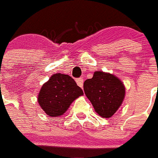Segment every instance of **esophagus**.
Here are the masks:
<instances>
[{"label":"esophagus","mask_w":158,"mask_h":158,"mask_svg":"<svg viewBox=\"0 0 158 158\" xmlns=\"http://www.w3.org/2000/svg\"><path fill=\"white\" fill-rule=\"evenodd\" d=\"M76 81H77V83L78 86L82 88V86H83V78L82 77L77 78V79L76 80Z\"/></svg>","instance_id":"esophagus-1"}]
</instances>
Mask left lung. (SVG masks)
<instances>
[{
    "instance_id": "1",
    "label": "left lung",
    "mask_w": 158,
    "mask_h": 158,
    "mask_svg": "<svg viewBox=\"0 0 158 158\" xmlns=\"http://www.w3.org/2000/svg\"><path fill=\"white\" fill-rule=\"evenodd\" d=\"M84 92L95 111L101 117H112L125 97V87L115 76L96 72L92 79L85 81Z\"/></svg>"
}]
</instances>
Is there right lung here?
<instances>
[{"instance_id": "add662e5", "label": "right lung", "mask_w": 158, "mask_h": 158, "mask_svg": "<svg viewBox=\"0 0 158 158\" xmlns=\"http://www.w3.org/2000/svg\"><path fill=\"white\" fill-rule=\"evenodd\" d=\"M83 95V91L68 75L54 74L41 87L38 102L50 117L64 114L73 101Z\"/></svg>"}]
</instances>
